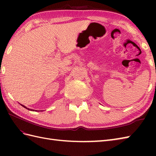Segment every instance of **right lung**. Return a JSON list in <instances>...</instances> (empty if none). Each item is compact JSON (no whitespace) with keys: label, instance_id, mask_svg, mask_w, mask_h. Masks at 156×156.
Instances as JSON below:
<instances>
[{"label":"right lung","instance_id":"right-lung-1","mask_svg":"<svg viewBox=\"0 0 156 156\" xmlns=\"http://www.w3.org/2000/svg\"><path fill=\"white\" fill-rule=\"evenodd\" d=\"M21 106H23V107H24V108H27V107H25V106H23V105H21ZM28 109V110H31V111H34V110H32V109H29V108H27Z\"/></svg>","mask_w":156,"mask_h":156}]
</instances>
